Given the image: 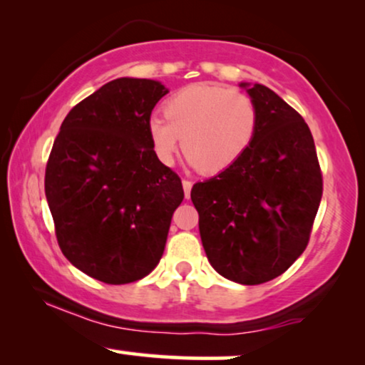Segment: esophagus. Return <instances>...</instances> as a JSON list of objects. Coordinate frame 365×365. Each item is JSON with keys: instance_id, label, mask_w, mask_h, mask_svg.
<instances>
[{"instance_id": "34e87169", "label": "esophagus", "mask_w": 365, "mask_h": 365, "mask_svg": "<svg viewBox=\"0 0 365 365\" xmlns=\"http://www.w3.org/2000/svg\"><path fill=\"white\" fill-rule=\"evenodd\" d=\"M182 185H183V192H185V198L190 197V192H192V187H193V182L192 180H182Z\"/></svg>"}]
</instances>
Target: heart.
Masks as SVG:
<instances>
[{
    "mask_svg": "<svg viewBox=\"0 0 365 365\" xmlns=\"http://www.w3.org/2000/svg\"><path fill=\"white\" fill-rule=\"evenodd\" d=\"M259 111L244 91L223 85L195 83L165 101V116L148 120L153 153L172 165L182 147L188 162L205 175L220 173L244 157L254 143Z\"/></svg>",
    "mask_w": 365,
    "mask_h": 365,
    "instance_id": "1",
    "label": "heart"
}]
</instances>
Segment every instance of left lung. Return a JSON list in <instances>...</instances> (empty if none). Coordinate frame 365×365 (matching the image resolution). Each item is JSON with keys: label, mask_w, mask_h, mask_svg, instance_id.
<instances>
[{"label": "left lung", "mask_w": 365, "mask_h": 365, "mask_svg": "<svg viewBox=\"0 0 365 365\" xmlns=\"http://www.w3.org/2000/svg\"><path fill=\"white\" fill-rule=\"evenodd\" d=\"M254 143L230 168L192 188L207 259L222 277L259 285L284 274L309 244L322 172L302 116L264 85Z\"/></svg>", "instance_id": "left-lung-1"}]
</instances>
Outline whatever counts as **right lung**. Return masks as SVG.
<instances>
[{"instance_id":"obj_1","label":"right lung","mask_w":365,"mask_h":365,"mask_svg":"<svg viewBox=\"0 0 365 365\" xmlns=\"http://www.w3.org/2000/svg\"><path fill=\"white\" fill-rule=\"evenodd\" d=\"M168 90L118 78L73 106L53 143L45 193L63 255L105 284L143 279L162 259L182 180L155 157L148 120Z\"/></svg>"}]
</instances>
